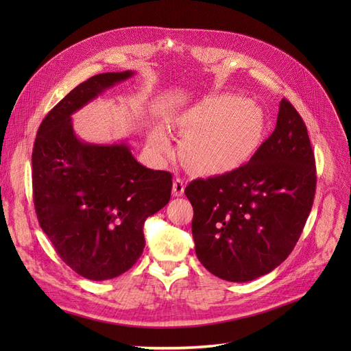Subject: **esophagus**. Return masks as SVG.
Segmentation results:
<instances>
[{
    "instance_id": "esophagus-1",
    "label": "esophagus",
    "mask_w": 351,
    "mask_h": 351,
    "mask_svg": "<svg viewBox=\"0 0 351 351\" xmlns=\"http://www.w3.org/2000/svg\"><path fill=\"white\" fill-rule=\"evenodd\" d=\"M184 189H186V183L184 180L182 178H176L174 183H173V195L174 196H182L184 193Z\"/></svg>"
}]
</instances>
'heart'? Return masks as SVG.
Returning <instances> with one entry per match:
<instances>
[{"label": "heart", "mask_w": 351, "mask_h": 351, "mask_svg": "<svg viewBox=\"0 0 351 351\" xmlns=\"http://www.w3.org/2000/svg\"><path fill=\"white\" fill-rule=\"evenodd\" d=\"M176 125L186 137L183 155L195 171L230 173L246 164L265 136L263 110L231 93L210 95L178 114ZM155 151L169 149L168 136L156 129L149 139Z\"/></svg>", "instance_id": "obj_1"}]
</instances>
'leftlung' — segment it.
I'll return each instance as SVG.
<instances>
[{
    "mask_svg": "<svg viewBox=\"0 0 351 351\" xmlns=\"http://www.w3.org/2000/svg\"><path fill=\"white\" fill-rule=\"evenodd\" d=\"M315 190V155L306 124L281 99L275 130L247 164L186 187L197 259L231 282L271 272L299 240Z\"/></svg>",
    "mask_w": 351,
    "mask_h": 351,
    "instance_id": "left-lung-1",
    "label": "left lung"
}]
</instances>
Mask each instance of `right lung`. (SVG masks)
Segmentation results:
<instances>
[{
    "instance_id": "1",
    "label": "right lung",
    "mask_w": 351,
    "mask_h": 351,
    "mask_svg": "<svg viewBox=\"0 0 351 351\" xmlns=\"http://www.w3.org/2000/svg\"><path fill=\"white\" fill-rule=\"evenodd\" d=\"M133 74L102 73L74 88L42 120L32 154L39 226L58 256L93 281L133 267L146 218L171 197V174L137 162L129 145L88 143L73 130L74 112Z\"/></svg>"
}]
</instances>
